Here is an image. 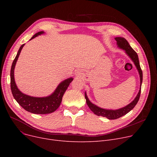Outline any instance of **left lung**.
I'll return each instance as SVG.
<instances>
[{
  "label": "left lung",
  "instance_id": "1",
  "mask_svg": "<svg viewBox=\"0 0 157 157\" xmlns=\"http://www.w3.org/2000/svg\"><path fill=\"white\" fill-rule=\"evenodd\" d=\"M114 39L117 40L118 47L125 51V53L128 55V56L131 59V60L133 62V63L136 67V69H137L140 77V88L137 95L132 101L126 106L123 107V108L118 109H108L100 108V107H98L97 105L90 102L89 98L87 97L86 92H85V97L86 98V102L90 110L93 111L94 113L97 115V116L105 117L107 118H108L109 120H115L127 114L134 108L139 99L140 95H141V85L143 83V72L141 69V67H140L139 58L137 53L132 48V47L128 43V41L125 38L117 37H115Z\"/></svg>",
  "mask_w": 157,
  "mask_h": 157
}]
</instances>
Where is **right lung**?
<instances>
[{"label":"right lung","mask_w":157,"mask_h":157,"mask_svg":"<svg viewBox=\"0 0 157 157\" xmlns=\"http://www.w3.org/2000/svg\"><path fill=\"white\" fill-rule=\"evenodd\" d=\"M43 34H44V31L39 32L36 33L30 40H32L37 37L38 36ZM24 45L25 44H22L20 46L11 66L10 76L11 89L12 94L16 102L24 109H25L28 112L39 114L52 113L59 108L62 100V97L65 92L66 91V90L67 89L68 86H69V84L73 81V78H69L62 81L56 88L55 91L51 95L46 97H37L23 94L16 85L14 72L16 62L18 60L21 49Z\"/></svg>","instance_id":"1"}]
</instances>
